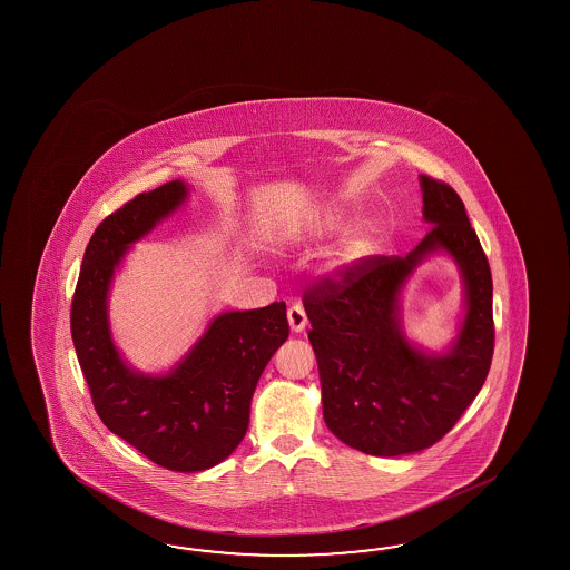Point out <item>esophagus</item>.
Instances as JSON below:
<instances>
[{
    "instance_id": "obj_1",
    "label": "esophagus",
    "mask_w": 570,
    "mask_h": 570,
    "mask_svg": "<svg viewBox=\"0 0 570 570\" xmlns=\"http://www.w3.org/2000/svg\"><path fill=\"white\" fill-rule=\"evenodd\" d=\"M287 320H289L291 330L297 332V334L307 326V315H305V309H303L299 303L291 305L289 309H287Z\"/></svg>"
}]
</instances>
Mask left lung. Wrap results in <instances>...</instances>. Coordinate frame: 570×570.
I'll use <instances>...</instances> for the list:
<instances>
[{
	"instance_id": "left-lung-1",
	"label": "left lung",
	"mask_w": 570,
	"mask_h": 570,
	"mask_svg": "<svg viewBox=\"0 0 570 570\" xmlns=\"http://www.w3.org/2000/svg\"><path fill=\"white\" fill-rule=\"evenodd\" d=\"M432 226L405 256H368L303 293L312 322L324 420L346 446L373 456L430 449L483 387L493 358V281L459 194L420 175ZM446 252L462 268L468 314L446 353L402 334L400 289L425 255Z\"/></svg>"
}]
</instances>
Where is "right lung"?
<instances>
[{
  "instance_id": "1",
  "label": "right lung",
  "mask_w": 570,
  "mask_h": 570,
  "mask_svg": "<svg viewBox=\"0 0 570 570\" xmlns=\"http://www.w3.org/2000/svg\"><path fill=\"white\" fill-rule=\"evenodd\" d=\"M169 181L134 197L104 219L87 244L71 305L75 351L91 401L109 432L158 466L197 473L226 461L243 442L256 383L289 336L287 307L226 312L167 375L124 363L108 320V293L126 250L187 199Z\"/></svg>"
}]
</instances>
